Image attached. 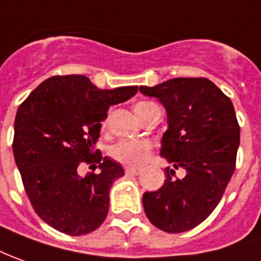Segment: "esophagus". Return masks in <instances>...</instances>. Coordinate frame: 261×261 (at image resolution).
Segmentation results:
<instances>
[{
    "label": "esophagus",
    "instance_id": "esophagus-1",
    "mask_svg": "<svg viewBox=\"0 0 261 261\" xmlns=\"http://www.w3.org/2000/svg\"><path fill=\"white\" fill-rule=\"evenodd\" d=\"M125 172L131 175H140L141 174V169L140 168H125Z\"/></svg>",
    "mask_w": 261,
    "mask_h": 261
}]
</instances>
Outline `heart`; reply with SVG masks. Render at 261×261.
<instances>
[{
	"instance_id": "obj_1",
	"label": "heart",
	"mask_w": 261,
	"mask_h": 261,
	"mask_svg": "<svg viewBox=\"0 0 261 261\" xmlns=\"http://www.w3.org/2000/svg\"><path fill=\"white\" fill-rule=\"evenodd\" d=\"M152 103L140 101L134 106V113L138 118L143 116L148 109H151ZM107 121H103V127H106ZM151 154V145L143 140H121L110 148V155L116 161L125 164V165H141Z\"/></svg>"
}]
</instances>
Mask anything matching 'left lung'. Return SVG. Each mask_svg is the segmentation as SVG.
Returning <instances> with one entry per match:
<instances>
[{
    "label": "left lung",
    "mask_w": 261,
    "mask_h": 261,
    "mask_svg": "<svg viewBox=\"0 0 261 261\" xmlns=\"http://www.w3.org/2000/svg\"><path fill=\"white\" fill-rule=\"evenodd\" d=\"M140 92L160 100L168 117L161 156L187 175L145 192L143 205L152 225L168 233L191 230L218 206L236 168L240 127L230 99L205 77H176Z\"/></svg>",
    "instance_id": "obj_1"
}]
</instances>
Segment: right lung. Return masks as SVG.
Instances as JSON below:
<instances>
[{
  "label": "right lung",
  "mask_w": 261,
  "mask_h": 261,
  "mask_svg": "<svg viewBox=\"0 0 261 261\" xmlns=\"http://www.w3.org/2000/svg\"><path fill=\"white\" fill-rule=\"evenodd\" d=\"M137 92V86L101 90L83 74L52 76L18 107L14 156L31 205L45 223L82 236L105 222L110 187L124 169L103 158L94 144L109 107ZM82 163H99L100 171L80 177Z\"/></svg>",
  "instance_id": "1"
}]
</instances>
